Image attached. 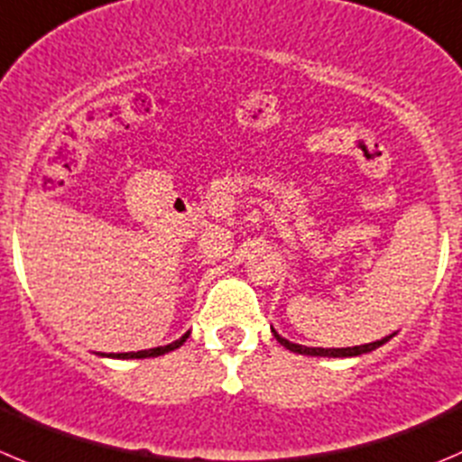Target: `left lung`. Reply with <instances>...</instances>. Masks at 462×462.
Listing matches in <instances>:
<instances>
[{"label": "left lung", "mask_w": 462, "mask_h": 462, "mask_svg": "<svg viewBox=\"0 0 462 462\" xmlns=\"http://www.w3.org/2000/svg\"><path fill=\"white\" fill-rule=\"evenodd\" d=\"M273 336H275V338H277V343L284 345L286 350L298 352V355H309V356H359V355H365V352L377 350L379 345H383L388 338H393V334H391V336H386V338H382V340H374V343L355 345V347H329V350H327V347H307V345L291 343V340L282 338V336L277 334V331H273Z\"/></svg>", "instance_id": "8db88e82"}]
</instances>
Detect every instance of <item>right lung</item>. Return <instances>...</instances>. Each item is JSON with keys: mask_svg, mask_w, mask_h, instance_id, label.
Returning <instances> with one entry per match:
<instances>
[{"mask_svg": "<svg viewBox=\"0 0 462 462\" xmlns=\"http://www.w3.org/2000/svg\"><path fill=\"white\" fill-rule=\"evenodd\" d=\"M187 336L189 334H185L180 340H176V343L164 345V347H153V350H142V352H126V355H107V356H117V359H149V356H160L164 355V352H171L176 350V347H180V345L187 340Z\"/></svg>", "mask_w": 462, "mask_h": 462, "instance_id": "1", "label": "right lung"}]
</instances>
